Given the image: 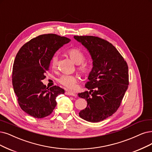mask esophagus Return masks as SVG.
<instances>
[{
  "instance_id": "obj_1",
  "label": "esophagus",
  "mask_w": 152,
  "mask_h": 152,
  "mask_svg": "<svg viewBox=\"0 0 152 152\" xmlns=\"http://www.w3.org/2000/svg\"><path fill=\"white\" fill-rule=\"evenodd\" d=\"M66 95H69V96H75L76 94L73 93V92H71V91H67L66 92Z\"/></svg>"
}]
</instances>
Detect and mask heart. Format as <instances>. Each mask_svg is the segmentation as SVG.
I'll use <instances>...</instances> for the list:
<instances>
[{"mask_svg": "<svg viewBox=\"0 0 152 152\" xmlns=\"http://www.w3.org/2000/svg\"><path fill=\"white\" fill-rule=\"evenodd\" d=\"M70 59L74 63L78 65L77 69L81 74L85 75L88 71L87 67L82 63L85 59L83 53L77 49H71L67 53ZM58 58L57 56H54L51 59V66L53 68H56L58 66ZM77 81V76L76 75H64L60 76L58 79V82L61 85L67 89H72L75 87V85Z\"/></svg>", "mask_w": 152, "mask_h": 152, "instance_id": "b5f03b06", "label": "heart"}]
</instances>
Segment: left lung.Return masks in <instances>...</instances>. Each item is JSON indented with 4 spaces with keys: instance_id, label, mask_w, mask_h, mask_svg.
Listing matches in <instances>:
<instances>
[{
    "instance_id": "8db88e82",
    "label": "left lung",
    "mask_w": 152,
    "mask_h": 152,
    "mask_svg": "<svg viewBox=\"0 0 152 152\" xmlns=\"http://www.w3.org/2000/svg\"><path fill=\"white\" fill-rule=\"evenodd\" d=\"M87 49L93 61V67L85 87L89 89L78 93L87 101V106L80 116L95 123L113 115L120 106L128 89V67L126 62L111 43L98 37L74 36Z\"/></svg>"
}]
</instances>
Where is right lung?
I'll return each instance as SVG.
<instances>
[{"instance_id":"right-lung-1","label":"right lung","mask_w":152,"mask_h":152,"mask_svg":"<svg viewBox=\"0 0 152 152\" xmlns=\"http://www.w3.org/2000/svg\"><path fill=\"white\" fill-rule=\"evenodd\" d=\"M69 39L48 34L32 39L19 49L12 69V85L21 109L31 116L42 118L52 113L56 97L64 94L59 86L46 88L42 82L56 52Z\"/></svg>"}]
</instances>
